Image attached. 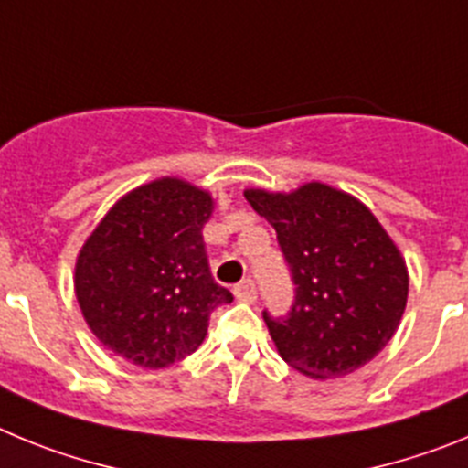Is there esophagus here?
I'll return each instance as SVG.
<instances>
[{"instance_id": "obj_1", "label": "esophagus", "mask_w": 468, "mask_h": 468, "mask_svg": "<svg viewBox=\"0 0 468 468\" xmlns=\"http://www.w3.org/2000/svg\"><path fill=\"white\" fill-rule=\"evenodd\" d=\"M234 295L241 302H255L258 300V288H255L253 279H243L241 283L234 285Z\"/></svg>"}]
</instances>
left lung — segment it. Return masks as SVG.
I'll return each mask as SVG.
<instances>
[{
	"mask_svg": "<svg viewBox=\"0 0 468 468\" xmlns=\"http://www.w3.org/2000/svg\"><path fill=\"white\" fill-rule=\"evenodd\" d=\"M246 201L276 229L295 283L291 312H262L281 358L325 379L378 356L408 302V270L378 218L321 183L291 194L246 189Z\"/></svg>",
	"mask_w": 468,
	"mask_h": 468,
	"instance_id": "obj_1",
	"label": "left lung"
}]
</instances>
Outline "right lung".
<instances>
[{
    "mask_svg": "<svg viewBox=\"0 0 468 468\" xmlns=\"http://www.w3.org/2000/svg\"><path fill=\"white\" fill-rule=\"evenodd\" d=\"M210 213L208 192L161 177L102 218L74 270L81 314L102 345L143 367L197 351L210 312L234 300L206 260L201 227Z\"/></svg>",
    "mask_w": 468,
    "mask_h": 468,
    "instance_id": "add662e5",
    "label": "right lung"
}]
</instances>
